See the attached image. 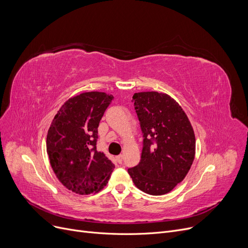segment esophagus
<instances>
[{
    "label": "esophagus",
    "mask_w": 248,
    "mask_h": 248,
    "mask_svg": "<svg viewBox=\"0 0 248 248\" xmlns=\"http://www.w3.org/2000/svg\"><path fill=\"white\" fill-rule=\"evenodd\" d=\"M116 159H117V161L119 162V163H122V161H123V155H118V156H116Z\"/></svg>",
    "instance_id": "obj_1"
}]
</instances>
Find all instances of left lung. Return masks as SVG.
Returning <instances> with one entry per match:
<instances>
[{"mask_svg":"<svg viewBox=\"0 0 248 248\" xmlns=\"http://www.w3.org/2000/svg\"><path fill=\"white\" fill-rule=\"evenodd\" d=\"M143 135L141 159L128 169L142 192L170 193L190 170L195 158L193 127L181 106L167 93H136L132 98Z\"/></svg>","mask_w":248,"mask_h":248,"instance_id":"8db88e82","label":"left lung"}]
</instances>
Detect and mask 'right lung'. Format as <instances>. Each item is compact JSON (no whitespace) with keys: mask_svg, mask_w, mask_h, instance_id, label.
Returning a JSON list of instances; mask_svg holds the SVG:
<instances>
[{"mask_svg":"<svg viewBox=\"0 0 248 248\" xmlns=\"http://www.w3.org/2000/svg\"><path fill=\"white\" fill-rule=\"evenodd\" d=\"M114 97L101 92L68 99L54 116L46 150L57 179L79 195L98 193L108 184L115 166L97 150L98 127Z\"/></svg>","mask_w":248,"mask_h":248,"instance_id":"1","label":"right lung"}]
</instances>
